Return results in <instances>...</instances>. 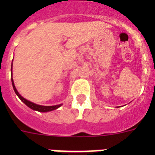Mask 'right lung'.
I'll return each mask as SVG.
<instances>
[{
	"label": "right lung",
	"instance_id": "obj_1",
	"mask_svg": "<svg viewBox=\"0 0 155 155\" xmlns=\"http://www.w3.org/2000/svg\"><path fill=\"white\" fill-rule=\"evenodd\" d=\"M12 69H11V71H12ZM12 85H13V88L14 90H15V92L16 94L18 96V98H20V99H21V101H22V102H24L27 106H28V107H29L30 109H33V110L39 111V112H42V113H45V112H49V111H52V110H54V109H57V108H59L61 105H52V106H44V105H36V104L33 103V102H29V101H28V100H26L25 98H23L21 94L18 92L15 86V84H14V81L12 78Z\"/></svg>",
	"mask_w": 155,
	"mask_h": 155
}]
</instances>
